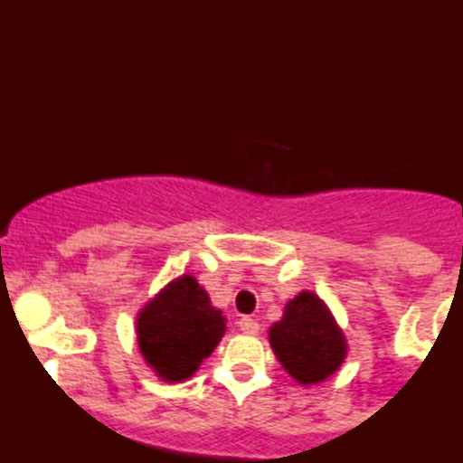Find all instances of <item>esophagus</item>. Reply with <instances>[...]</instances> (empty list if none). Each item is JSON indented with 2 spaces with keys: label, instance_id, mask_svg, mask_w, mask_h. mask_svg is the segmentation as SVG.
<instances>
[{
  "label": "esophagus",
  "instance_id": "34e87169",
  "mask_svg": "<svg viewBox=\"0 0 463 463\" xmlns=\"http://www.w3.org/2000/svg\"><path fill=\"white\" fill-rule=\"evenodd\" d=\"M237 326H240L241 333H246V335H257V333H260V324H257V321L252 319V317H241L240 321H237Z\"/></svg>",
  "mask_w": 463,
  "mask_h": 463
}]
</instances>
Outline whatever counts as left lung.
I'll return each instance as SVG.
<instances>
[{"mask_svg":"<svg viewBox=\"0 0 463 463\" xmlns=\"http://www.w3.org/2000/svg\"><path fill=\"white\" fill-rule=\"evenodd\" d=\"M270 346L299 383L324 382L346 357L344 335L313 293H299L288 301L284 317L270 328Z\"/></svg>","mask_w":463,"mask_h":463,"instance_id":"left-lung-1","label":"left lung"}]
</instances>
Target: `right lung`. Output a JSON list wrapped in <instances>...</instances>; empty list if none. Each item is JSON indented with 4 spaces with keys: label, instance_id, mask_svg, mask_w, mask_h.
Here are the masks:
<instances>
[{
    "label": "right lung",
    "instance_id": "obj_1",
    "mask_svg": "<svg viewBox=\"0 0 463 463\" xmlns=\"http://www.w3.org/2000/svg\"><path fill=\"white\" fill-rule=\"evenodd\" d=\"M223 321L206 290L194 277L184 275L170 281L139 315V350L159 377L182 382L215 350L226 330Z\"/></svg>",
    "mask_w": 463,
    "mask_h": 463
}]
</instances>
